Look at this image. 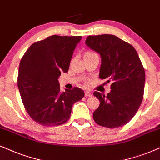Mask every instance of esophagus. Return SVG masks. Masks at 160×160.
Returning <instances> with one entry per match:
<instances>
[{
  "instance_id": "1",
  "label": "esophagus",
  "mask_w": 160,
  "mask_h": 160,
  "mask_svg": "<svg viewBox=\"0 0 160 160\" xmlns=\"http://www.w3.org/2000/svg\"><path fill=\"white\" fill-rule=\"evenodd\" d=\"M92 96V93H91L90 91H86V92H85V97H91Z\"/></svg>"
}]
</instances>
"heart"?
I'll use <instances>...</instances> for the list:
<instances>
[{
	"instance_id": "1",
	"label": "heart",
	"mask_w": 160,
	"mask_h": 160,
	"mask_svg": "<svg viewBox=\"0 0 160 160\" xmlns=\"http://www.w3.org/2000/svg\"><path fill=\"white\" fill-rule=\"evenodd\" d=\"M93 54H96V53L93 52H86L85 55H93Z\"/></svg>"
}]
</instances>
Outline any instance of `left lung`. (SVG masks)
Masks as SVG:
<instances>
[{
	"mask_svg": "<svg viewBox=\"0 0 160 160\" xmlns=\"http://www.w3.org/2000/svg\"><path fill=\"white\" fill-rule=\"evenodd\" d=\"M86 44L99 53V78L111 82L107 95L95 91L99 99L93 120L100 126L113 129L127 124L141 105L145 86V70L137 51L116 36H88Z\"/></svg>",
	"mask_w": 160,
	"mask_h": 160,
	"instance_id": "8db88e82",
	"label": "left lung"
}]
</instances>
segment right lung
Here are the masks:
<instances>
[{
	"mask_svg": "<svg viewBox=\"0 0 160 160\" xmlns=\"http://www.w3.org/2000/svg\"><path fill=\"white\" fill-rule=\"evenodd\" d=\"M80 36L52 35L33 43L20 63L18 86L25 109L42 126L63 124L70 118L72 105L84 97L80 88L60 91L58 79L67 72Z\"/></svg>",
	"mask_w": 160,
	"mask_h": 160,
	"instance_id": "1",
	"label": "right lung"
}]
</instances>
